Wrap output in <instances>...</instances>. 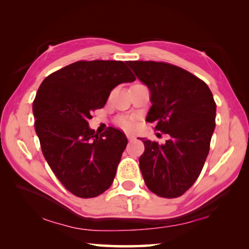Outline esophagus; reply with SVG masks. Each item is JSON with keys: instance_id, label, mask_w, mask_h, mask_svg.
I'll return each mask as SVG.
<instances>
[{"instance_id": "obj_1", "label": "esophagus", "mask_w": 249, "mask_h": 249, "mask_svg": "<svg viewBox=\"0 0 249 249\" xmlns=\"http://www.w3.org/2000/svg\"><path fill=\"white\" fill-rule=\"evenodd\" d=\"M126 136H127V138H128V140L129 141H131V140H134L136 137H135V135H133V134H129V133H127L126 134Z\"/></svg>"}]
</instances>
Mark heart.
<instances>
[{"label":"heart","instance_id":"heart-1","mask_svg":"<svg viewBox=\"0 0 249 249\" xmlns=\"http://www.w3.org/2000/svg\"><path fill=\"white\" fill-rule=\"evenodd\" d=\"M122 124H123L124 127H127V128H129V127H131V126H133L131 122H129V121H123V122H122Z\"/></svg>","mask_w":249,"mask_h":249}]
</instances>
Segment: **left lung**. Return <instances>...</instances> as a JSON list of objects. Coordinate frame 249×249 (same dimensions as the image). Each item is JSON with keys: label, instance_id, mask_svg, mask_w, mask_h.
Listing matches in <instances>:
<instances>
[{"label": "left lung", "instance_id": "obj_1", "mask_svg": "<svg viewBox=\"0 0 249 249\" xmlns=\"http://www.w3.org/2000/svg\"><path fill=\"white\" fill-rule=\"evenodd\" d=\"M149 88L152 107L146 121L170 136L165 144L141 138L140 170L152 193L177 198L200 176L215 129L216 104L206 83L169 63L126 62Z\"/></svg>", "mask_w": 249, "mask_h": 249}]
</instances>
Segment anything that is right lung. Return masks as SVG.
<instances>
[{"label":"right lung","instance_id":"1","mask_svg":"<svg viewBox=\"0 0 249 249\" xmlns=\"http://www.w3.org/2000/svg\"><path fill=\"white\" fill-rule=\"evenodd\" d=\"M135 80L122 61H78L51 73L37 91L33 114L41 151L77 197H97L113 182L127 138L113 127L98 136L89 120L116 86Z\"/></svg>","mask_w":249,"mask_h":249}]
</instances>
